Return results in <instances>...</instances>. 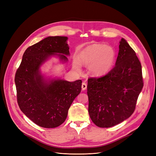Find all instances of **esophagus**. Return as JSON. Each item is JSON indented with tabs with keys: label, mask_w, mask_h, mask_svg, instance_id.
<instances>
[{
	"label": "esophagus",
	"mask_w": 156,
	"mask_h": 156,
	"mask_svg": "<svg viewBox=\"0 0 156 156\" xmlns=\"http://www.w3.org/2000/svg\"><path fill=\"white\" fill-rule=\"evenodd\" d=\"M81 88H82V90H85L87 89V84H86V83H85V82H83V83H82Z\"/></svg>",
	"instance_id": "34e87169"
}]
</instances>
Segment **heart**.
<instances>
[{
    "label": "heart",
    "instance_id": "b5f03b06",
    "mask_svg": "<svg viewBox=\"0 0 156 156\" xmlns=\"http://www.w3.org/2000/svg\"><path fill=\"white\" fill-rule=\"evenodd\" d=\"M115 51L111 46L103 44H92L82 50L78 55V58L73 60V68L79 70L81 63L88 64L90 73L94 76H102L112 68L115 60Z\"/></svg>",
    "mask_w": 156,
    "mask_h": 156
}]
</instances>
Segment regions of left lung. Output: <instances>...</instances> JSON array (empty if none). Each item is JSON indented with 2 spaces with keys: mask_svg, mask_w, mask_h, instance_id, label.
<instances>
[{
  "mask_svg": "<svg viewBox=\"0 0 156 156\" xmlns=\"http://www.w3.org/2000/svg\"><path fill=\"white\" fill-rule=\"evenodd\" d=\"M143 84L140 61L122 38L115 66L104 76L88 79V113L94 124L110 127L128 119Z\"/></svg>",
  "mask_w": 156,
  "mask_h": 156,
  "instance_id": "obj_1",
  "label": "left lung"
}]
</instances>
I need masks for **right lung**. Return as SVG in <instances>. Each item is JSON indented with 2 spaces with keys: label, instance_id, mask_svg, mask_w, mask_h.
Listing matches in <instances>:
<instances>
[{
  "label": "right lung",
  "instance_id": "obj_1",
  "mask_svg": "<svg viewBox=\"0 0 156 156\" xmlns=\"http://www.w3.org/2000/svg\"><path fill=\"white\" fill-rule=\"evenodd\" d=\"M68 37L49 36L28 48L16 71L15 83L17 103L34 123L54 128L64 123L69 108L81 91V80L45 81L40 68L49 56L56 55L67 62L69 55Z\"/></svg>",
  "mask_w": 156,
  "mask_h": 156
}]
</instances>
